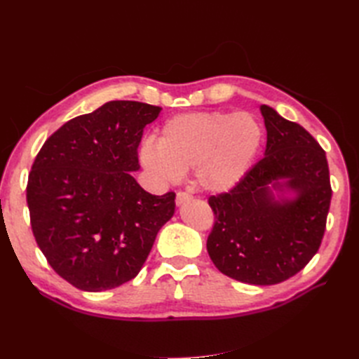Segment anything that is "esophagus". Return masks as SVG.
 I'll use <instances>...</instances> for the list:
<instances>
[{
	"label": "esophagus",
	"mask_w": 359,
	"mask_h": 359,
	"mask_svg": "<svg viewBox=\"0 0 359 359\" xmlns=\"http://www.w3.org/2000/svg\"><path fill=\"white\" fill-rule=\"evenodd\" d=\"M191 199V194L187 191H178L177 193V205H182L184 202H189Z\"/></svg>",
	"instance_id": "1"
}]
</instances>
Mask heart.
<instances>
[{"label":"heart","instance_id":"heart-1","mask_svg":"<svg viewBox=\"0 0 359 359\" xmlns=\"http://www.w3.org/2000/svg\"><path fill=\"white\" fill-rule=\"evenodd\" d=\"M262 139V126L248 112L182 114L161 127L157 145L149 140L142 145L139 158L163 182H175L196 168L202 189L224 193L244 178Z\"/></svg>","mask_w":359,"mask_h":359}]
</instances>
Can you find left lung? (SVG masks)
<instances>
[{
  "instance_id": "obj_1",
  "label": "left lung",
  "mask_w": 359,
  "mask_h": 359,
  "mask_svg": "<svg viewBox=\"0 0 359 359\" xmlns=\"http://www.w3.org/2000/svg\"><path fill=\"white\" fill-rule=\"evenodd\" d=\"M265 157L227 193L210 196L215 222L206 250L220 273L248 285H277L318 253L331 203L325 151L306 128L260 106ZM283 179L281 183L279 180ZM296 191L277 201L267 187Z\"/></svg>"
}]
</instances>
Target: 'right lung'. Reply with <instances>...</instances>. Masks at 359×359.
<instances>
[{
  "mask_svg": "<svg viewBox=\"0 0 359 359\" xmlns=\"http://www.w3.org/2000/svg\"><path fill=\"white\" fill-rule=\"evenodd\" d=\"M160 111L107 102L60 127L32 163V233L52 269L74 287L102 292L135 278L175 212V193L156 196L132 175L144 128Z\"/></svg>",
  "mask_w": 359,
  "mask_h": 359,
  "instance_id": "add662e5",
  "label": "right lung"
}]
</instances>
